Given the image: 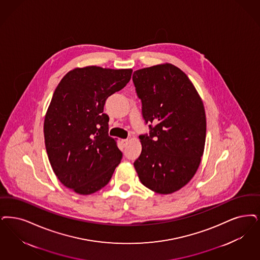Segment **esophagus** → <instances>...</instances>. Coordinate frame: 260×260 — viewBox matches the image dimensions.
<instances>
[{
	"instance_id": "34e87169",
	"label": "esophagus",
	"mask_w": 260,
	"mask_h": 260,
	"mask_svg": "<svg viewBox=\"0 0 260 260\" xmlns=\"http://www.w3.org/2000/svg\"><path fill=\"white\" fill-rule=\"evenodd\" d=\"M127 143H128V139H122V144L123 145L126 146Z\"/></svg>"
}]
</instances>
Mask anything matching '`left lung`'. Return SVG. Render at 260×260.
Listing matches in <instances>:
<instances>
[{"label": "left lung", "instance_id": "8db88e82", "mask_svg": "<svg viewBox=\"0 0 260 260\" xmlns=\"http://www.w3.org/2000/svg\"><path fill=\"white\" fill-rule=\"evenodd\" d=\"M135 91L142 103L149 135H140L142 151L134 164L140 182L160 194L185 187L204 152V105L187 74L172 63L135 71Z\"/></svg>", "mask_w": 260, "mask_h": 260}]
</instances>
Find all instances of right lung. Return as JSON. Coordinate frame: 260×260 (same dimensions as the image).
Masks as SVG:
<instances>
[{
	"label": "right lung",
	"instance_id": "add662e5",
	"mask_svg": "<svg viewBox=\"0 0 260 260\" xmlns=\"http://www.w3.org/2000/svg\"><path fill=\"white\" fill-rule=\"evenodd\" d=\"M133 70L89 66L69 72L58 84L44 118L47 156L64 187L91 194L108 184L123 154L108 135L106 99L122 90Z\"/></svg>",
	"mask_w": 260,
	"mask_h": 260
}]
</instances>
